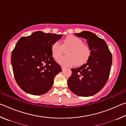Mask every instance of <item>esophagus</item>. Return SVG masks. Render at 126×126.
I'll list each match as a JSON object with an SVG mask.
<instances>
[{"label": "esophagus", "instance_id": "34e87169", "mask_svg": "<svg viewBox=\"0 0 126 126\" xmlns=\"http://www.w3.org/2000/svg\"><path fill=\"white\" fill-rule=\"evenodd\" d=\"M61 67H62V71H64V70L65 69V67H64V66H63V65H62Z\"/></svg>", "mask_w": 126, "mask_h": 126}]
</instances>
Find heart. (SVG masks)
I'll return each instance as SVG.
<instances>
[{
  "label": "heart",
  "mask_w": 126,
  "mask_h": 126,
  "mask_svg": "<svg viewBox=\"0 0 126 126\" xmlns=\"http://www.w3.org/2000/svg\"><path fill=\"white\" fill-rule=\"evenodd\" d=\"M67 48V55L58 61L63 65L68 66L73 64L76 66L82 65L88 61L91 56V49L89 46L83 43L80 38L70 35L63 39L62 45L58 42H55L51 45L52 57L58 60L63 54L64 49Z\"/></svg>",
  "instance_id": "heart-1"
}]
</instances>
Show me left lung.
<instances>
[{
    "label": "left lung",
    "mask_w": 126,
    "mask_h": 126,
    "mask_svg": "<svg viewBox=\"0 0 126 126\" xmlns=\"http://www.w3.org/2000/svg\"><path fill=\"white\" fill-rule=\"evenodd\" d=\"M75 35L87 39L91 54L86 64L71 69L72 75L68 79V86L78 96H92L103 88L109 78L112 54L106 42L94 33L83 31Z\"/></svg>",
    "instance_id": "8db88e82"
}]
</instances>
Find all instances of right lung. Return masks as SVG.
Returning a JSON list of instances; mask_svg holds the SVG:
<instances>
[{
	"instance_id": "right-lung-1",
	"label": "right lung",
	"mask_w": 126,
	"mask_h": 126,
	"mask_svg": "<svg viewBox=\"0 0 126 126\" xmlns=\"http://www.w3.org/2000/svg\"><path fill=\"white\" fill-rule=\"evenodd\" d=\"M62 36L38 31L16 43L11 57L13 71L17 84L26 93L39 95L52 88L55 76L62 70L50 47Z\"/></svg>"
}]
</instances>
